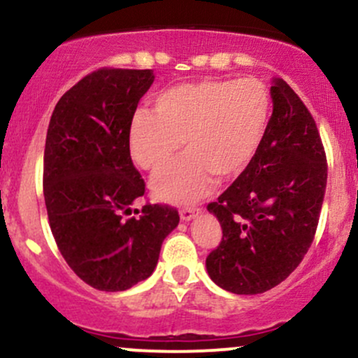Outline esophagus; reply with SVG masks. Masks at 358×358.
Here are the masks:
<instances>
[{"mask_svg": "<svg viewBox=\"0 0 358 358\" xmlns=\"http://www.w3.org/2000/svg\"><path fill=\"white\" fill-rule=\"evenodd\" d=\"M198 213H199L198 208H180V210H179L180 220H182V222L193 220V218H194Z\"/></svg>", "mask_w": 358, "mask_h": 358, "instance_id": "esophagus-1", "label": "esophagus"}]
</instances>
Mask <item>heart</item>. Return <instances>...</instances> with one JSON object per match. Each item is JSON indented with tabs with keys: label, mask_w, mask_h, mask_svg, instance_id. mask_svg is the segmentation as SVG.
Listing matches in <instances>:
<instances>
[{
	"label": "heart",
	"mask_w": 358,
	"mask_h": 358,
	"mask_svg": "<svg viewBox=\"0 0 358 358\" xmlns=\"http://www.w3.org/2000/svg\"><path fill=\"white\" fill-rule=\"evenodd\" d=\"M271 95L256 78H203L165 88L153 113L138 110L128 129L133 160L143 171L167 167L184 141L187 153L152 182L159 199L189 205L211 189L215 176H241L264 140Z\"/></svg>",
	"instance_id": "obj_1"
}]
</instances>
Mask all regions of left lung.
Masks as SVG:
<instances>
[{"label": "left lung", "instance_id": "1", "mask_svg": "<svg viewBox=\"0 0 358 358\" xmlns=\"http://www.w3.org/2000/svg\"><path fill=\"white\" fill-rule=\"evenodd\" d=\"M273 114L249 167L206 208L222 241L206 257L210 278L239 295L282 283L309 251L324 199L328 164L309 109L282 78Z\"/></svg>", "mask_w": 358, "mask_h": 358}]
</instances>
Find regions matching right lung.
<instances>
[{"instance_id":"obj_1","label":"right lung","mask_w":358,"mask_h":358,"mask_svg":"<svg viewBox=\"0 0 358 358\" xmlns=\"http://www.w3.org/2000/svg\"><path fill=\"white\" fill-rule=\"evenodd\" d=\"M152 70L101 68L56 103L44 148V199L57 249L83 282L121 292L152 275L179 224L169 205H131L145 194L128 129Z\"/></svg>"}]
</instances>
